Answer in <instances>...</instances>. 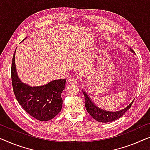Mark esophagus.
I'll return each mask as SVG.
<instances>
[{
    "mask_svg": "<svg viewBox=\"0 0 150 150\" xmlns=\"http://www.w3.org/2000/svg\"><path fill=\"white\" fill-rule=\"evenodd\" d=\"M69 83L70 84H76L77 83V79L75 77H71L69 79Z\"/></svg>",
    "mask_w": 150,
    "mask_h": 150,
    "instance_id": "obj_1",
    "label": "esophagus"
}]
</instances>
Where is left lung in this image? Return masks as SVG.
I'll use <instances>...</instances> for the list:
<instances>
[{"instance_id":"left-lung-1","label":"left lung","mask_w":150,"mask_h":150,"mask_svg":"<svg viewBox=\"0 0 150 150\" xmlns=\"http://www.w3.org/2000/svg\"><path fill=\"white\" fill-rule=\"evenodd\" d=\"M130 51L132 52H134L131 48H130ZM83 92L84 98H85V106L86 108V110L88 112V113L91 115V116L94 118V120H96V121L99 122H113L115 121L117 119H119L120 117H121L124 113H126V111L128 110L131 107V105L133 103V101L130 103L129 105H128L126 108L120 111H109L104 110L99 108L98 107H97L94 103L92 102L91 98H90L87 93L85 91H83V90H81Z\"/></svg>"}]
</instances>
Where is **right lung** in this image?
Instances as JSON below:
<instances>
[{"instance_id":"1","label":"right lung","mask_w":150,"mask_h":150,"mask_svg":"<svg viewBox=\"0 0 150 150\" xmlns=\"http://www.w3.org/2000/svg\"><path fill=\"white\" fill-rule=\"evenodd\" d=\"M16 51L12 59L11 75L17 100L29 115L39 121L52 120L62 109L61 94L65 88L66 79L54 80L46 85L35 87L23 83L17 74L15 64Z\"/></svg>"}]
</instances>
